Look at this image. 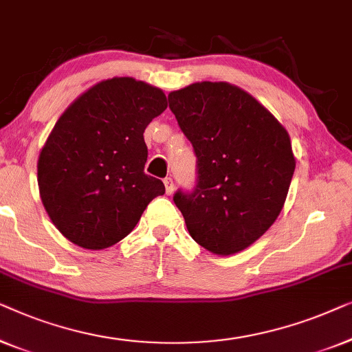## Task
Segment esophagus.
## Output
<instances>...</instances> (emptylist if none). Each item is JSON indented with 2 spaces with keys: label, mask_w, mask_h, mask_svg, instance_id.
I'll return each instance as SVG.
<instances>
[{
  "label": "esophagus",
  "mask_w": 352,
  "mask_h": 352,
  "mask_svg": "<svg viewBox=\"0 0 352 352\" xmlns=\"http://www.w3.org/2000/svg\"><path fill=\"white\" fill-rule=\"evenodd\" d=\"M164 186H166L167 195H172V192H174L175 186H174V180H172V177H166L164 178Z\"/></svg>",
  "instance_id": "34e87169"
}]
</instances>
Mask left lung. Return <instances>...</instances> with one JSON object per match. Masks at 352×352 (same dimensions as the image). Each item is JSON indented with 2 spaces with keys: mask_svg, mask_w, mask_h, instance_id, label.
Listing matches in <instances>:
<instances>
[{
  "mask_svg": "<svg viewBox=\"0 0 352 352\" xmlns=\"http://www.w3.org/2000/svg\"><path fill=\"white\" fill-rule=\"evenodd\" d=\"M169 108L196 155V185L174 195L192 239L231 255L263 236L280 214L295 172L290 137L250 94L195 82Z\"/></svg>",
  "mask_w": 352,
  "mask_h": 352,
  "instance_id": "left-lung-1",
  "label": "left lung"
}]
</instances>
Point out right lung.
<instances>
[{
	"mask_svg": "<svg viewBox=\"0 0 352 352\" xmlns=\"http://www.w3.org/2000/svg\"><path fill=\"white\" fill-rule=\"evenodd\" d=\"M166 108L161 89L113 78L58 118L39 155L38 185L52 223L73 244L92 250L116 244L164 195V183L143 170V132Z\"/></svg>",
	"mask_w": 352,
	"mask_h": 352,
	"instance_id": "obj_1",
	"label": "right lung"
}]
</instances>
